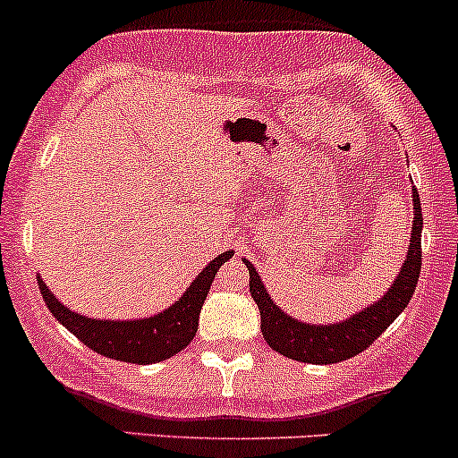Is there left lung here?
<instances>
[{
  "instance_id": "obj_1",
  "label": "left lung",
  "mask_w": 458,
  "mask_h": 458,
  "mask_svg": "<svg viewBox=\"0 0 458 458\" xmlns=\"http://www.w3.org/2000/svg\"><path fill=\"white\" fill-rule=\"evenodd\" d=\"M421 225L424 219H421L420 193L413 189V228H411L409 252L394 284L378 302L365 306L363 310L350 315L339 324H306L286 315L269 298L254 265L243 259L250 269V293L260 310V333L269 348L280 352L286 359L313 365L341 363L368 350L413 298L421 269Z\"/></svg>"
}]
</instances>
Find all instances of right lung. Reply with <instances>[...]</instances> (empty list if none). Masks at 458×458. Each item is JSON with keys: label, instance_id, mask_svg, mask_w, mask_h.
I'll use <instances>...</instances> for the list:
<instances>
[{"label": "right lung", "instance_id": "1", "mask_svg": "<svg viewBox=\"0 0 458 458\" xmlns=\"http://www.w3.org/2000/svg\"><path fill=\"white\" fill-rule=\"evenodd\" d=\"M233 254V250H228V252L210 260L199 271L198 278L191 283L189 289L184 291L182 298L169 309H165L163 313L154 315V318L128 321L93 319L87 318V315L73 313L67 306L60 304L56 295L43 283L41 276H38V289H41L45 304L52 310L54 318L69 333L78 336L87 348L102 356H108V359L123 360V363L149 365L178 354L180 350H184L193 341L195 333H198L199 310H202L215 274Z\"/></svg>", "mask_w": 458, "mask_h": 458}]
</instances>
